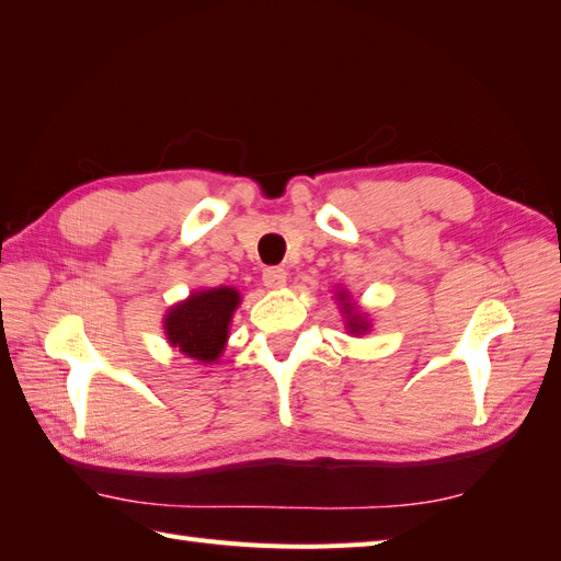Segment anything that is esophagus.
I'll return each mask as SVG.
<instances>
[{"instance_id":"esophagus-1","label":"esophagus","mask_w":561,"mask_h":561,"mask_svg":"<svg viewBox=\"0 0 561 561\" xmlns=\"http://www.w3.org/2000/svg\"><path fill=\"white\" fill-rule=\"evenodd\" d=\"M285 280H288V273H285V268H280V266H271L264 271V285L268 290L283 288Z\"/></svg>"}]
</instances>
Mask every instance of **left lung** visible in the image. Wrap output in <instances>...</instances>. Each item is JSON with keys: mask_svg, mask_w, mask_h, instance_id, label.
I'll list each match as a JSON object with an SVG mask.
<instances>
[{"mask_svg": "<svg viewBox=\"0 0 561 561\" xmlns=\"http://www.w3.org/2000/svg\"><path fill=\"white\" fill-rule=\"evenodd\" d=\"M339 302H341V309H343V314H345V319H347V321H345V329H347V331L355 333V335L369 331V321L357 312L355 305H353L351 300H347L345 290L339 293Z\"/></svg>", "mask_w": 561, "mask_h": 561, "instance_id": "8db88e82", "label": "left lung"}]
</instances>
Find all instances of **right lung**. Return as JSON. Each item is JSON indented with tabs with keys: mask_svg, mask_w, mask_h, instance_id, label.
Returning a JSON list of instances; mask_svg holds the SVG:
<instances>
[{
	"mask_svg": "<svg viewBox=\"0 0 561 561\" xmlns=\"http://www.w3.org/2000/svg\"><path fill=\"white\" fill-rule=\"evenodd\" d=\"M238 305L240 293L228 285L192 293L165 314L168 343L196 363H216L226 351L230 319Z\"/></svg>",
	"mask_w": 561,
	"mask_h": 561,
	"instance_id": "obj_1",
	"label": "right lung"
}]
</instances>
